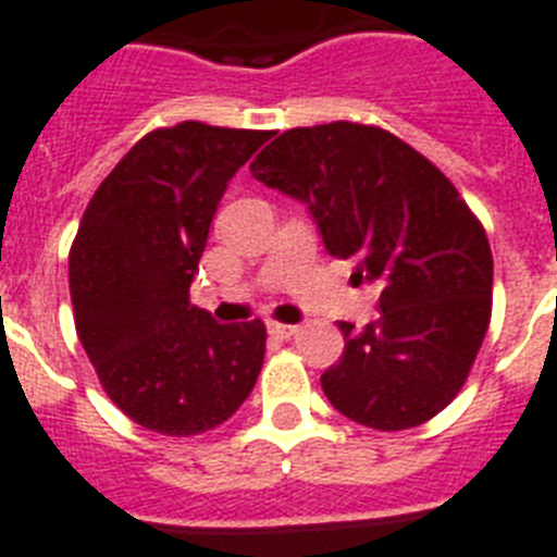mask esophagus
I'll return each instance as SVG.
<instances>
[{
  "label": "esophagus",
  "instance_id": "esophagus-1",
  "mask_svg": "<svg viewBox=\"0 0 557 557\" xmlns=\"http://www.w3.org/2000/svg\"><path fill=\"white\" fill-rule=\"evenodd\" d=\"M268 330H270V335H275V338H289V335L298 333V324H282V321H268Z\"/></svg>",
  "mask_w": 557,
  "mask_h": 557
}]
</instances>
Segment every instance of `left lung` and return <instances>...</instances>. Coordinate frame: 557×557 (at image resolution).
<instances>
[{
  "mask_svg": "<svg viewBox=\"0 0 557 557\" xmlns=\"http://www.w3.org/2000/svg\"><path fill=\"white\" fill-rule=\"evenodd\" d=\"M250 173L305 201L330 256L381 287L379 319L338 324L344 352L321 375L330 404L384 433L438 416L493 315V250L461 193L407 141L358 122L293 127Z\"/></svg>",
  "mask_w": 557,
  "mask_h": 557,
  "instance_id": "obj_1",
  "label": "left lung"
}]
</instances>
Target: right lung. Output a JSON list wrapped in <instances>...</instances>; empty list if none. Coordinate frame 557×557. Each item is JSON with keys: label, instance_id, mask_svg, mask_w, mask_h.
I'll return each mask as SVG.
<instances>
[{"label": "right lung", "instance_id": "right-lung-1", "mask_svg": "<svg viewBox=\"0 0 557 557\" xmlns=\"http://www.w3.org/2000/svg\"><path fill=\"white\" fill-rule=\"evenodd\" d=\"M270 131L159 127L124 153L82 215L67 275L76 333L104 393L145 430L199 435L245 404L264 321L190 305L215 207Z\"/></svg>", "mask_w": 557, "mask_h": 557}]
</instances>
